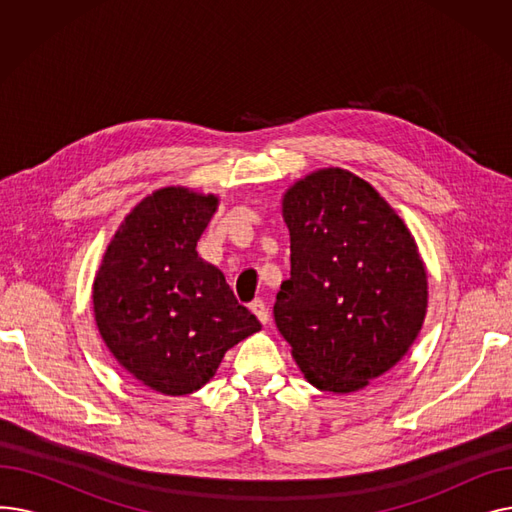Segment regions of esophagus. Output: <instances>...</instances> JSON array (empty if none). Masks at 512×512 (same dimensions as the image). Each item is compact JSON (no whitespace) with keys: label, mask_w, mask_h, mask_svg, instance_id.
<instances>
[{"label":"esophagus","mask_w":512,"mask_h":512,"mask_svg":"<svg viewBox=\"0 0 512 512\" xmlns=\"http://www.w3.org/2000/svg\"><path fill=\"white\" fill-rule=\"evenodd\" d=\"M251 311L255 313V317L261 321L263 326L267 324V321H270V309H267V305L263 301H253Z\"/></svg>","instance_id":"1"}]
</instances>
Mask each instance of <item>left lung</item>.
Returning a JSON list of instances; mask_svg holds the SVG:
<instances>
[{
    "label": "left lung",
    "mask_w": 512,
    "mask_h": 512,
    "mask_svg": "<svg viewBox=\"0 0 512 512\" xmlns=\"http://www.w3.org/2000/svg\"><path fill=\"white\" fill-rule=\"evenodd\" d=\"M290 278L274 317L309 384L346 394L392 369L427 307L417 245L394 209L359 176L328 168L288 188Z\"/></svg>",
    "instance_id": "obj_1"
}]
</instances>
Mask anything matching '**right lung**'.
<instances>
[{
    "mask_svg": "<svg viewBox=\"0 0 512 512\" xmlns=\"http://www.w3.org/2000/svg\"><path fill=\"white\" fill-rule=\"evenodd\" d=\"M215 207L213 195L188 188L155 191L126 215L93 284L101 338L159 394L199 390L228 348L261 330L224 274L195 251Z\"/></svg>",
    "mask_w": 512,
    "mask_h": 512,
    "instance_id": "add662e5",
    "label": "right lung"
}]
</instances>
